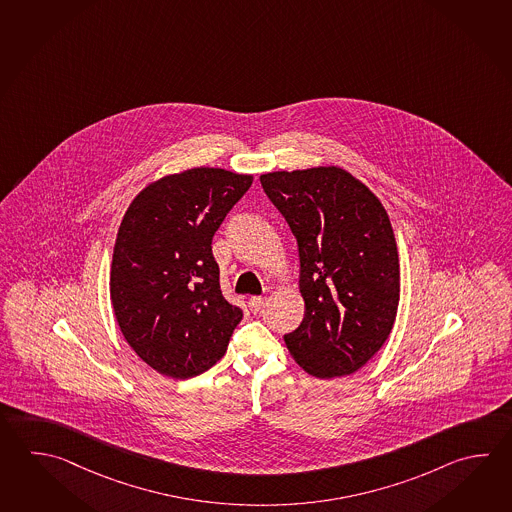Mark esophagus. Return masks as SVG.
Segmentation results:
<instances>
[{"instance_id": "obj_1", "label": "esophagus", "mask_w": 512, "mask_h": 512, "mask_svg": "<svg viewBox=\"0 0 512 512\" xmlns=\"http://www.w3.org/2000/svg\"><path fill=\"white\" fill-rule=\"evenodd\" d=\"M248 306H250V310L253 313L259 312L261 310L262 306H264V297H251L250 303H248Z\"/></svg>"}]
</instances>
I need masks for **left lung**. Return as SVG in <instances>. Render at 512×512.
<instances>
[{
	"instance_id": "left-lung-1",
	"label": "left lung",
	"mask_w": 512,
	"mask_h": 512,
	"mask_svg": "<svg viewBox=\"0 0 512 512\" xmlns=\"http://www.w3.org/2000/svg\"><path fill=\"white\" fill-rule=\"evenodd\" d=\"M299 250L304 319L284 343L315 377L348 376L396 321L399 259L383 204L341 167L261 175Z\"/></svg>"
}]
</instances>
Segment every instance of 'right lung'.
<instances>
[{"instance_id":"obj_1","label":"right lung","mask_w":512,"mask_h":512,"mask_svg":"<svg viewBox=\"0 0 512 512\" xmlns=\"http://www.w3.org/2000/svg\"><path fill=\"white\" fill-rule=\"evenodd\" d=\"M251 182L195 167L149 184L127 208L111 303L129 346L162 376H199L226 354L242 310L222 297L211 240Z\"/></svg>"}]
</instances>
